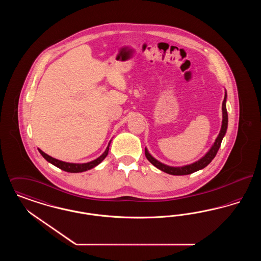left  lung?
Returning a JSON list of instances; mask_svg holds the SVG:
<instances>
[{"label":"left lung","mask_w":261,"mask_h":261,"mask_svg":"<svg viewBox=\"0 0 261 261\" xmlns=\"http://www.w3.org/2000/svg\"><path fill=\"white\" fill-rule=\"evenodd\" d=\"M226 100H227V92L225 90V96H224V100L222 102V125H221V129L220 132L218 134L217 138L215 139V142L213 143V145L211 146V149H208V151L201 158L199 161L193 162L191 164H187L183 166H170L167 164H164L162 162L158 161L156 159H154L150 153L147 148H145V154L146 158L153 166H155L156 168H159L160 170H162L165 173L170 174V175H188V174L194 173L196 171H199L200 169L204 168L205 166H207L211 161L215 158L218 149L221 146L222 140L224 136L227 132V128H228V113H227V109H226Z\"/></svg>","instance_id":"8db88e82"}]
</instances>
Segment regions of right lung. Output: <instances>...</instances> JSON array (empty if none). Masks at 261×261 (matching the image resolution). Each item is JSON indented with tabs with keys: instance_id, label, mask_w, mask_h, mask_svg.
Returning <instances> with one entry per match:
<instances>
[{
	"instance_id": "add662e5",
	"label": "right lung",
	"mask_w": 261,
	"mask_h": 261,
	"mask_svg": "<svg viewBox=\"0 0 261 261\" xmlns=\"http://www.w3.org/2000/svg\"><path fill=\"white\" fill-rule=\"evenodd\" d=\"M111 142H112V140L110 141V143H109L107 149L102 152L101 155H99L98 159H96V160H94V161H92V162H86V163H71V162H62V161H59V160H57V159L51 158L49 154L45 153L43 150H41L40 149H38V150H39V152L42 154V156H43L47 162H50L53 165H55V166H57V167H59L60 169H62L63 171L70 172V173H79V172H84V171L90 170V169L96 167L97 165H99V163L107 158V155H108V153H109Z\"/></svg>"
}]
</instances>
